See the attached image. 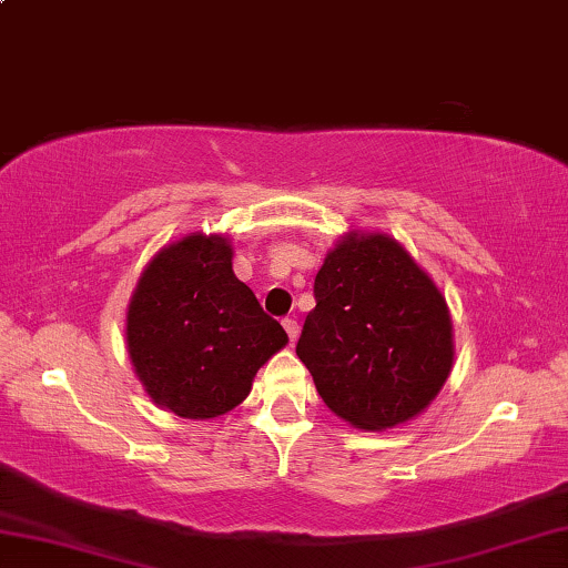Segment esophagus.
<instances>
[{"label":"esophagus","mask_w":568,"mask_h":568,"mask_svg":"<svg viewBox=\"0 0 568 568\" xmlns=\"http://www.w3.org/2000/svg\"><path fill=\"white\" fill-rule=\"evenodd\" d=\"M283 328H285L287 335H291V343H295L297 335H301V325H297L295 318H285L283 321Z\"/></svg>","instance_id":"1"}]
</instances>
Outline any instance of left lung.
<instances>
[{"mask_svg": "<svg viewBox=\"0 0 568 568\" xmlns=\"http://www.w3.org/2000/svg\"><path fill=\"white\" fill-rule=\"evenodd\" d=\"M297 358L335 416L386 430L420 416L454 368L446 295L396 237L341 235L315 275Z\"/></svg>", "mask_w": 568, "mask_h": 568, "instance_id": "obj_1", "label": "left lung"}]
</instances>
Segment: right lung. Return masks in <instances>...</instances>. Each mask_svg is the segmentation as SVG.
<instances>
[{"mask_svg":"<svg viewBox=\"0 0 568 568\" xmlns=\"http://www.w3.org/2000/svg\"><path fill=\"white\" fill-rule=\"evenodd\" d=\"M124 338L150 400L190 420L240 406L287 345L283 325L235 277L233 243L220 233H187L152 255L130 295Z\"/></svg>","mask_w":568,"mask_h":568,"instance_id":"right-lung-1","label":"right lung"}]
</instances>
